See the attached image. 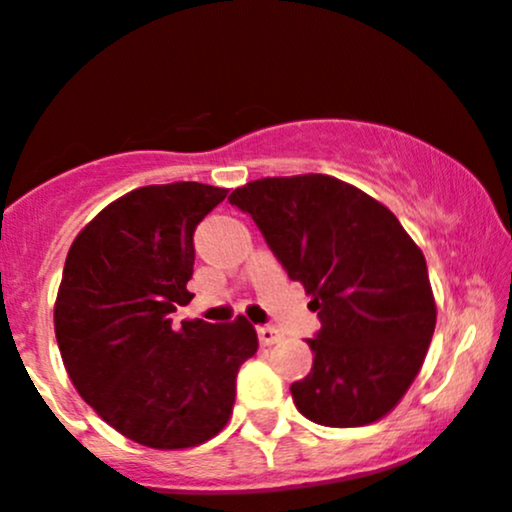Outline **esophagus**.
Masks as SVG:
<instances>
[{"label":"esophagus","mask_w":512,"mask_h":512,"mask_svg":"<svg viewBox=\"0 0 512 512\" xmlns=\"http://www.w3.org/2000/svg\"><path fill=\"white\" fill-rule=\"evenodd\" d=\"M280 341V333L271 329V326H263V329H258V343L261 346H273V343Z\"/></svg>","instance_id":"1"}]
</instances>
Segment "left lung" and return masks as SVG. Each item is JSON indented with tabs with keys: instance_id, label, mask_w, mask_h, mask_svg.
Wrapping results in <instances>:
<instances>
[{
	"instance_id": "obj_1",
	"label": "left lung",
	"mask_w": 512,
	"mask_h": 512,
	"mask_svg": "<svg viewBox=\"0 0 512 512\" xmlns=\"http://www.w3.org/2000/svg\"><path fill=\"white\" fill-rule=\"evenodd\" d=\"M229 203L254 217L319 314L312 372L290 387L297 411L360 428L394 411L435 331L426 256L380 200L326 174L246 183Z\"/></svg>"
}]
</instances>
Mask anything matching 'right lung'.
Listing matches in <instances>:
<instances>
[{
  "mask_svg": "<svg viewBox=\"0 0 512 512\" xmlns=\"http://www.w3.org/2000/svg\"><path fill=\"white\" fill-rule=\"evenodd\" d=\"M227 188L142 186L106 205L72 241L55 300V336L79 396L120 435L186 450L232 418L237 372L258 350L244 317L171 326L193 300V232Z\"/></svg>",
  "mask_w": 512,
  "mask_h": 512,
  "instance_id": "add662e5",
  "label": "right lung"
}]
</instances>
